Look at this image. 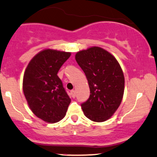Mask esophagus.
Returning <instances> with one entry per match:
<instances>
[{"instance_id": "1", "label": "esophagus", "mask_w": 157, "mask_h": 157, "mask_svg": "<svg viewBox=\"0 0 157 157\" xmlns=\"http://www.w3.org/2000/svg\"><path fill=\"white\" fill-rule=\"evenodd\" d=\"M71 96H72V97H73V98H75V91L74 90H71Z\"/></svg>"}]
</instances>
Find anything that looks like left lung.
I'll return each mask as SVG.
<instances>
[{"label": "left lung", "instance_id": "left-lung-1", "mask_svg": "<svg viewBox=\"0 0 157 157\" xmlns=\"http://www.w3.org/2000/svg\"><path fill=\"white\" fill-rule=\"evenodd\" d=\"M75 60L90 87V97L82 104L84 114L94 122L107 121L118 109L124 96L125 81L118 61L98 46L78 52Z\"/></svg>", "mask_w": 157, "mask_h": 157}]
</instances>
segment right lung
Listing matches in <instances>:
<instances>
[{"label": "right lung", "mask_w": 157, "mask_h": 157, "mask_svg": "<svg viewBox=\"0 0 157 157\" xmlns=\"http://www.w3.org/2000/svg\"><path fill=\"white\" fill-rule=\"evenodd\" d=\"M70 52L47 48L36 54L25 69L23 92L32 112L47 123L65 117L71 99L58 72Z\"/></svg>", "instance_id": "1"}]
</instances>
